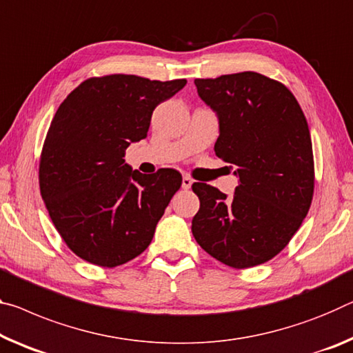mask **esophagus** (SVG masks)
I'll return each mask as SVG.
<instances>
[{"instance_id": "esophagus-1", "label": "esophagus", "mask_w": 353, "mask_h": 353, "mask_svg": "<svg viewBox=\"0 0 353 353\" xmlns=\"http://www.w3.org/2000/svg\"><path fill=\"white\" fill-rule=\"evenodd\" d=\"M192 183H193L192 179H190L188 176H183V179H182V188L183 190H188L190 187H192Z\"/></svg>"}]
</instances>
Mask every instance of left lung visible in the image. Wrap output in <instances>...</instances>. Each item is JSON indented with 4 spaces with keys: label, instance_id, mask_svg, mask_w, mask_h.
I'll use <instances>...</instances> for the list:
<instances>
[{
    "label": "left lung",
    "instance_id": "left-lung-1",
    "mask_svg": "<svg viewBox=\"0 0 353 353\" xmlns=\"http://www.w3.org/2000/svg\"><path fill=\"white\" fill-rule=\"evenodd\" d=\"M194 85L218 116L215 154L234 166L239 185L228 198L194 182L201 205L192 232L229 267L264 264L286 247L310 210L314 159L306 117L283 83L257 72L198 78Z\"/></svg>",
    "mask_w": 353,
    "mask_h": 353
}]
</instances>
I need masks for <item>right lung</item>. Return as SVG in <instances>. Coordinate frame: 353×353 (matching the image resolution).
I'll return each mask as SVG.
<instances>
[{"instance_id": "1", "label": "right lung", "mask_w": 353, "mask_h": 353, "mask_svg": "<svg viewBox=\"0 0 353 353\" xmlns=\"http://www.w3.org/2000/svg\"><path fill=\"white\" fill-rule=\"evenodd\" d=\"M185 85L124 74L94 77L59 105L43 143L39 185L54 228L81 259L117 267L152 242L182 176L171 168L133 171L125 149L148 137L155 106Z\"/></svg>"}]
</instances>
